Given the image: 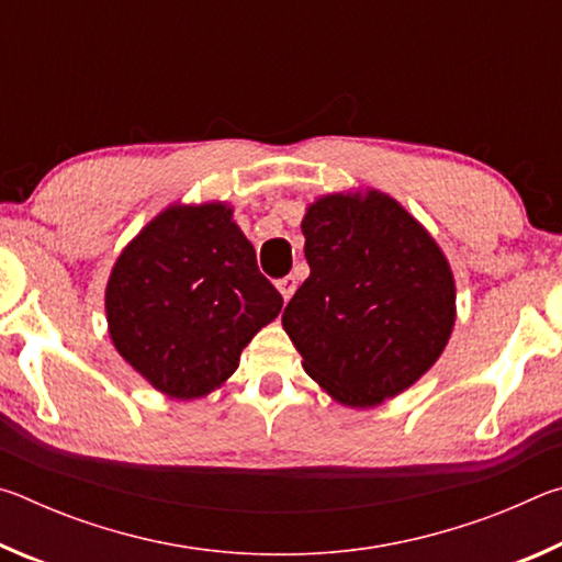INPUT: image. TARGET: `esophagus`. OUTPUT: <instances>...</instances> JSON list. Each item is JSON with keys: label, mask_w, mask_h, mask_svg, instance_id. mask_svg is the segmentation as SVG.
Wrapping results in <instances>:
<instances>
[{"label": "esophagus", "mask_w": 562, "mask_h": 562, "mask_svg": "<svg viewBox=\"0 0 562 562\" xmlns=\"http://www.w3.org/2000/svg\"><path fill=\"white\" fill-rule=\"evenodd\" d=\"M278 290H280V294H282V300L288 302L292 294H294V290H297V280L292 278V274H288V278H282V280H278Z\"/></svg>", "instance_id": "1"}]
</instances>
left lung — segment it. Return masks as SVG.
Here are the masks:
<instances>
[{"instance_id": "left-lung-1", "label": "left lung", "mask_w": 562, "mask_h": 562, "mask_svg": "<svg viewBox=\"0 0 562 562\" xmlns=\"http://www.w3.org/2000/svg\"><path fill=\"white\" fill-rule=\"evenodd\" d=\"M302 233L310 278L282 327L304 372L347 406L402 394L453 329L456 284L441 247L379 190L319 198Z\"/></svg>"}]
</instances>
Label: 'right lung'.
I'll return each mask as SVG.
<instances>
[{
  "label": "right lung",
  "mask_w": 562,
  "mask_h": 562,
  "mask_svg": "<svg viewBox=\"0 0 562 562\" xmlns=\"http://www.w3.org/2000/svg\"><path fill=\"white\" fill-rule=\"evenodd\" d=\"M282 310L223 203L170 205L128 243L106 288L113 347L173 398L213 392Z\"/></svg>",
  "instance_id": "add662e5"
}]
</instances>
